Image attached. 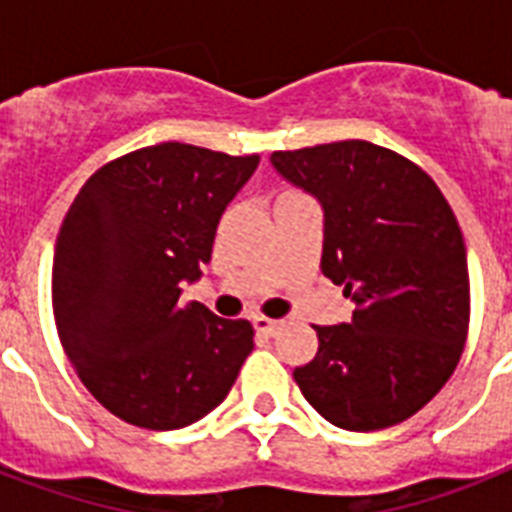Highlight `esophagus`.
I'll use <instances>...</instances> for the list:
<instances>
[{"instance_id":"obj_1","label":"esophagus","mask_w":512,"mask_h":512,"mask_svg":"<svg viewBox=\"0 0 512 512\" xmlns=\"http://www.w3.org/2000/svg\"><path fill=\"white\" fill-rule=\"evenodd\" d=\"M281 327H284V321L265 319V316H257V319H255V329H257V332H263L265 337H276V335H279Z\"/></svg>"}]
</instances>
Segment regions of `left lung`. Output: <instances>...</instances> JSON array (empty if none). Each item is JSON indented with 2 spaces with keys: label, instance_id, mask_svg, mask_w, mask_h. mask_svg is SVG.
<instances>
[{
  "label": "left lung",
  "instance_id": "8db88e82",
  "mask_svg": "<svg viewBox=\"0 0 512 512\" xmlns=\"http://www.w3.org/2000/svg\"><path fill=\"white\" fill-rule=\"evenodd\" d=\"M273 170L324 212L321 271L356 305L350 324L313 327L297 366L305 401L342 430H382L420 412L465 348V241L444 193L404 156L366 140L276 151Z\"/></svg>",
  "mask_w": 512,
  "mask_h": 512
}]
</instances>
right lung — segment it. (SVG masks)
Segmentation results:
<instances>
[{
  "label": "right lung",
  "instance_id": "add662e5",
  "mask_svg": "<svg viewBox=\"0 0 512 512\" xmlns=\"http://www.w3.org/2000/svg\"><path fill=\"white\" fill-rule=\"evenodd\" d=\"M260 156L188 143L140 148L76 193L52 257V311L84 388L119 420L177 430L223 404L252 324L180 305L217 223Z\"/></svg>",
  "mask_w": 512,
  "mask_h": 512
}]
</instances>
